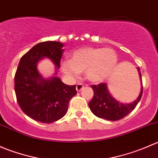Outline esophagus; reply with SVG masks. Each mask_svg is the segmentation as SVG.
<instances>
[{
	"label": "esophagus",
	"mask_w": 158,
	"mask_h": 158,
	"mask_svg": "<svg viewBox=\"0 0 158 158\" xmlns=\"http://www.w3.org/2000/svg\"><path fill=\"white\" fill-rule=\"evenodd\" d=\"M83 88H84V85H82V84H77V85H76V91H77V92H80V91Z\"/></svg>",
	"instance_id": "34e87169"
}]
</instances>
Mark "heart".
Listing matches in <instances>:
<instances>
[{
	"label": "heart",
	"mask_w": 158,
	"mask_h": 158,
	"mask_svg": "<svg viewBox=\"0 0 158 158\" xmlns=\"http://www.w3.org/2000/svg\"><path fill=\"white\" fill-rule=\"evenodd\" d=\"M118 63L114 50L102 47H85L74 51L70 60H63L60 69L66 76L73 79L84 72L89 82H101L114 71Z\"/></svg>",
	"instance_id": "heart-1"
}]
</instances>
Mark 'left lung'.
I'll list each match as a JSON object with an SVG mask.
<instances>
[{"instance_id":"left-lung-1","label":"left lung","mask_w":158,"mask_h":158,"mask_svg":"<svg viewBox=\"0 0 158 158\" xmlns=\"http://www.w3.org/2000/svg\"><path fill=\"white\" fill-rule=\"evenodd\" d=\"M141 82V92L138 98L131 103H124L118 101L110 93L106 83H99L98 85H92L94 95L89 102V106L92 112L100 118L109 121H118L128 115L135 109L139 102L143 93L142 79L140 68L137 67Z\"/></svg>"}]
</instances>
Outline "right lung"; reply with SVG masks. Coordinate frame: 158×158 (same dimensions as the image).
<instances>
[{
	"label": "right lung",
	"instance_id": "obj_1",
	"mask_svg": "<svg viewBox=\"0 0 158 158\" xmlns=\"http://www.w3.org/2000/svg\"><path fill=\"white\" fill-rule=\"evenodd\" d=\"M64 44L57 41L37 44L21 57L14 76V89L20 109L32 119L52 123L62 118L68 111L69 100L76 95V85H66L56 76L60 69ZM49 58L55 73L43 77L38 63Z\"/></svg>",
	"mask_w": 158,
	"mask_h": 158
}]
</instances>
